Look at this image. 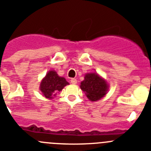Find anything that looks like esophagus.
I'll list each match as a JSON object with an SVG mask.
<instances>
[{"mask_svg": "<svg viewBox=\"0 0 151 151\" xmlns=\"http://www.w3.org/2000/svg\"><path fill=\"white\" fill-rule=\"evenodd\" d=\"M77 81L76 80V79H74V78L70 79V83H71L72 84H76L77 83Z\"/></svg>", "mask_w": 151, "mask_h": 151, "instance_id": "obj_1", "label": "esophagus"}]
</instances>
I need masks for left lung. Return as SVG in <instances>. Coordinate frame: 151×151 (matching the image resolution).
I'll use <instances>...</instances> for the list:
<instances>
[{
    "mask_svg": "<svg viewBox=\"0 0 151 151\" xmlns=\"http://www.w3.org/2000/svg\"><path fill=\"white\" fill-rule=\"evenodd\" d=\"M108 84L97 73H88L81 83V89L92 101H96L104 97L108 90Z\"/></svg>",
    "mask_w": 151,
    "mask_h": 151,
    "instance_id": "obj_1",
    "label": "left lung"
}]
</instances>
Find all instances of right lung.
<instances>
[{
    "mask_svg": "<svg viewBox=\"0 0 151 151\" xmlns=\"http://www.w3.org/2000/svg\"><path fill=\"white\" fill-rule=\"evenodd\" d=\"M65 78L59 77L55 70H50L40 84V90L47 99H52L65 86L68 85Z\"/></svg>",
    "mask_w": 151,
    "mask_h": 151,
    "instance_id": "right-lung-1",
    "label": "right lung"
}]
</instances>
